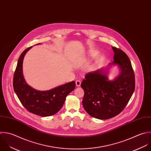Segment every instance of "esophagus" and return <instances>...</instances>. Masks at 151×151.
I'll use <instances>...</instances> for the list:
<instances>
[{
	"label": "esophagus",
	"mask_w": 151,
	"mask_h": 151,
	"mask_svg": "<svg viewBox=\"0 0 151 151\" xmlns=\"http://www.w3.org/2000/svg\"><path fill=\"white\" fill-rule=\"evenodd\" d=\"M81 81L77 80V81H76V86H81Z\"/></svg>",
	"instance_id": "1"
}]
</instances>
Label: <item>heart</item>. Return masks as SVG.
<instances>
[{
	"instance_id": "b5f03b06",
	"label": "heart",
	"mask_w": 151,
	"mask_h": 151,
	"mask_svg": "<svg viewBox=\"0 0 151 151\" xmlns=\"http://www.w3.org/2000/svg\"><path fill=\"white\" fill-rule=\"evenodd\" d=\"M91 55L92 56H95L96 55V53L95 52H92V53H91Z\"/></svg>"
}]
</instances>
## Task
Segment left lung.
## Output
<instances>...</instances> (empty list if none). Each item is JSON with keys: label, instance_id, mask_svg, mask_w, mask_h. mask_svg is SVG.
<instances>
[{"label": "left lung", "instance_id": "left-lung-1", "mask_svg": "<svg viewBox=\"0 0 151 151\" xmlns=\"http://www.w3.org/2000/svg\"><path fill=\"white\" fill-rule=\"evenodd\" d=\"M114 62L118 65L120 75L114 81L102 73L101 70L89 72L81 83L85 94L83 106L91 116L108 119L119 114L129 101L135 88V79L131 62L121 49L112 47Z\"/></svg>", "mask_w": 151, "mask_h": 151}]
</instances>
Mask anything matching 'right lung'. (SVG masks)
<instances>
[{
  "label": "right lung",
  "mask_w": 151,
  "mask_h": 151,
  "mask_svg": "<svg viewBox=\"0 0 151 151\" xmlns=\"http://www.w3.org/2000/svg\"><path fill=\"white\" fill-rule=\"evenodd\" d=\"M32 47L25 49L18 59L13 79V89L29 112L43 117L51 116L62 108L67 95L74 90L76 83L72 81L46 91H37L29 86L23 78L22 63L26 53Z\"/></svg>",
  "instance_id": "right-lung-1"
}]
</instances>
